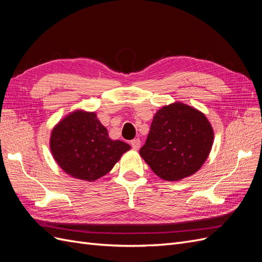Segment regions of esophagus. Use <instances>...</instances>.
I'll list each match as a JSON object with an SVG mask.
<instances>
[{
    "instance_id": "obj_1",
    "label": "esophagus",
    "mask_w": 262,
    "mask_h": 262,
    "mask_svg": "<svg viewBox=\"0 0 262 262\" xmlns=\"http://www.w3.org/2000/svg\"><path fill=\"white\" fill-rule=\"evenodd\" d=\"M131 145H132V148H133V149L138 150V149L140 148V146H141V141H140V139H134V140H132V141H131Z\"/></svg>"
}]
</instances>
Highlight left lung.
Here are the masks:
<instances>
[{
	"mask_svg": "<svg viewBox=\"0 0 262 262\" xmlns=\"http://www.w3.org/2000/svg\"><path fill=\"white\" fill-rule=\"evenodd\" d=\"M214 131L205 115L192 106L175 101L153 117L140 155L155 175L178 181L193 175L207 161Z\"/></svg>",
	"mask_w": 262,
	"mask_h": 262,
	"instance_id": "1",
	"label": "left lung"
}]
</instances>
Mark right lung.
Returning <instances> with one entry per match:
<instances>
[{"label": "right lung", "instance_id": "add662e5", "mask_svg": "<svg viewBox=\"0 0 262 262\" xmlns=\"http://www.w3.org/2000/svg\"><path fill=\"white\" fill-rule=\"evenodd\" d=\"M49 145L54 161L71 177L95 181L114 168L131 148L112 140L96 113L76 109L53 126Z\"/></svg>", "mask_w": 262, "mask_h": 262}]
</instances>
